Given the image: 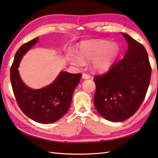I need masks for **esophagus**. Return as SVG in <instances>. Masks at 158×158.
<instances>
[{"label":"esophagus","instance_id":"obj_1","mask_svg":"<svg viewBox=\"0 0 158 158\" xmlns=\"http://www.w3.org/2000/svg\"><path fill=\"white\" fill-rule=\"evenodd\" d=\"M82 78L84 79H89L91 78V76L88 74H82Z\"/></svg>","mask_w":158,"mask_h":158}]
</instances>
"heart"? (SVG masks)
Masks as SVG:
<instances>
[{"mask_svg": "<svg viewBox=\"0 0 158 158\" xmlns=\"http://www.w3.org/2000/svg\"><path fill=\"white\" fill-rule=\"evenodd\" d=\"M119 47L116 42L104 40L86 41L80 44L78 55L70 54L69 60L72 65L81 67L84 62H90L94 72H104L109 70L116 61Z\"/></svg>", "mask_w": 158, "mask_h": 158, "instance_id": "obj_1", "label": "heart"}]
</instances>
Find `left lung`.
Wrapping results in <instances>:
<instances>
[{"instance_id": "1", "label": "left lung", "mask_w": 158, "mask_h": 158, "mask_svg": "<svg viewBox=\"0 0 158 158\" xmlns=\"http://www.w3.org/2000/svg\"><path fill=\"white\" fill-rule=\"evenodd\" d=\"M122 35L128 45L123 58L105 74L94 78L96 109L112 122L123 121L137 111L146 95L152 72L144 46L126 33Z\"/></svg>"}]
</instances>
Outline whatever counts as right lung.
Returning <instances> with one entry per match:
<instances>
[{
  "label": "right lung",
  "mask_w": 158,
  "mask_h": 158,
  "mask_svg": "<svg viewBox=\"0 0 158 158\" xmlns=\"http://www.w3.org/2000/svg\"><path fill=\"white\" fill-rule=\"evenodd\" d=\"M37 42L36 37L18 49L10 68V81L21 110L37 123H51L60 119L69 110L81 74L62 71L52 83L42 89H34L25 85L18 67L23 56Z\"/></svg>",
  "instance_id": "1"
}]
</instances>
